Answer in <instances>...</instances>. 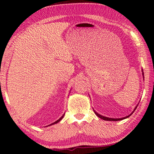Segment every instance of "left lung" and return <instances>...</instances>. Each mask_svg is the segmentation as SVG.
<instances>
[{"label": "left lung", "instance_id": "8db88e82", "mask_svg": "<svg viewBox=\"0 0 154 154\" xmlns=\"http://www.w3.org/2000/svg\"><path fill=\"white\" fill-rule=\"evenodd\" d=\"M142 74H143V79H144V74H143V70H142ZM138 105L136 106V108L135 109H134V111L132 112L131 113L130 115H128V116H126V117H123V118H121V119H113V118H109V117H106V116H101V115H100V114H98V113H97V112H96L94 111V113H96V115L98 117H99L100 119H103V120H105V121H121V120H123V119H127V118H128L133 113H134V111H135V110L136 109V108H137V106H138Z\"/></svg>", "mask_w": 154, "mask_h": 154}]
</instances>
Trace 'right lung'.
<instances>
[{
  "instance_id": "obj_1",
  "label": "right lung",
  "mask_w": 154,
  "mask_h": 154,
  "mask_svg": "<svg viewBox=\"0 0 154 154\" xmlns=\"http://www.w3.org/2000/svg\"><path fill=\"white\" fill-rule=\"evenodd\" d=\"M64 115H65V114H63V116H61V117H60L59 119H58V120H57L56 121H55V122H54V123H51V124H50V125H49V126H51V125H54V124H55V123H58V122H59V121H60V120H61V119H63V116H64Z\"/></svg>"
}]
</instances>
